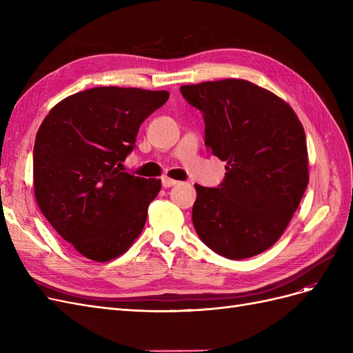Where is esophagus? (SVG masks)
<instances>
[{
  "label": "esophagus",
  "instance_id": "obj_1",
  "mask_svg": "<svg viewBox=\"0 0 353 353\" xmlns=\"http://www.w3.org/2000/svg\"><path fill=\"white\" fill-rule=\"evenodd\" d=\"M176 184H179V181H175V179L169 178V176H163V178H162V185H163L165 188L174 187V185H176Z\"/></svg>",
  "mask_w": 353,
  "mask_h": 353
}]
</instances>
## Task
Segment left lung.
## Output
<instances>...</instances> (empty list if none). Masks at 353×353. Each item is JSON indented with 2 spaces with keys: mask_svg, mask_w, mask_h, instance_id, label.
I'll use <instances>...</instances> for the list:
<instances>
[{
  "mask_svg": "<svg viewBox=\"0 0 353 353\" xmlns=\"http://www.w3.org/2000/svg\"><path fill=\"white\" fill-rule=\"evenodd\" d=\"M203 113L205 144L227 162L218 188L194 184L193 225L228 259L252 258L279 241L309 181L303 126L283 99L244 79L183 85Z\"/></svg>",
  "mask_w": 353,
  "mask_h": 353,
  "instance_id": "left-lung-1",
  "label": "left lung"
}]
</instances>
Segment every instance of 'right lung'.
<instances>
[{
  "label": "right lung",
  "mask_w": 353,
  "mask_h": 353,
  "mask_svg": "<svg viewBox=\"0 0 353 353\" xmlns=\"http://www.w3.org/2000/svg\"><path fill=\"white\" fill-rule=\"evenodd\" d=\"M168 91L97 87L69 95L37 132L34 191L42 215L82 256L108 262L140 236L160 179L122 172L140 125Z\"/></svg>",
  "instance_id": "add662e5"
}]
</instances>
